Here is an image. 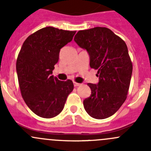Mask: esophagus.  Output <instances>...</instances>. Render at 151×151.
I'll list each match as a JSON object with an SVG mask.
<instances>
[{"label": "esophagus", "instance_id": "obj_1", "mask_svg": "<svg viewBox=\"0 0 151 151\" xmlns=\"http://www.w3.org/2000/svg\"><path fill=\"white\" fill-rule=\"evenodd\" d=\"M74 87H78L80 86V85H81V84H80V83H76V82H74Z\"/></svg>", "mask_w": 151, "mask_h": 151}]
</instances>
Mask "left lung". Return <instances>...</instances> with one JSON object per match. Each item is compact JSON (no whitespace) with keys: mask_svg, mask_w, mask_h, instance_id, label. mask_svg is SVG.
Segmentation results:
<instances>
[{"mask_svg":"<svg viewBox=\"0 0 151 151\" xmlns=\"http://www.w3.org/2000/svg\"><path fill=\"white\" fill-rule=\"evenodd\" d=\"M74 40L88 51L90 66L99 79L98 85L88 84L91 94L83 101L85 111L96 119L109 118L127 98L133 68L127 46L105 27L79 30Z\"/></svg>","mask_w":151,"mask_h":151,"instance_id":"1","label":"left lung"}]
</instances>
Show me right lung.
<instances>
[{"mask_svg":"<svg viewBox=\"0 0 151 151\" xmlns=\"http://www.w3.org/2000/svg\"><path fill=\"white\" fill-rule=\"evenodd\" d=\"M75 33L46 27L30 35L21 47L16 63L19 89L25 104L38 116H57L74 89L71 80L60 81L51 74L60 49Z\"/></svg>","mask_w":151,"mask_h":151,"instance_id":"1","label":"right lung"}]
</instances>
